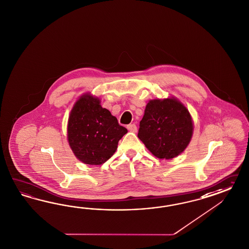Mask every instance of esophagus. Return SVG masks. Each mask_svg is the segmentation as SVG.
Returning a JSON list of instances; mask_svg holds the SVG:
<instances>
[{
  "instance_id": "1",
  "label": "esophagus",
  "mask_w": 249,
  "mask_h": 249,
  "mask_svg": "<svg viewBox=\"0 0 249 249\" xmlns=\"http://www.w3.org/2000/svg\"><path fill=\"white\" fill-rule=\"evenodd\" d=\"M127 128L131 132H137V126L135 124H128Z\"/></svg>"
}]
</instances>
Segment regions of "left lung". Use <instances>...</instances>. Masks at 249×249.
Instances as JSON below:
<instances>
[{
  "label": "left lung",
  "mask_w": 249,
  "mask_h": 249,
  "mask_svg": "<svg viewBox=\"0 0 249 249\" xmlns=\"http://www.w3.org/2000/svg\"><path fill=\"white\" fill-rule=\"evenodd\" d=\"M193 121L187 108L175 98L153 99L140 122L139 139L160 159H173L188 146Z\"/></svg>",
  "instance_id": "left-lung-1"
}]
</instances>
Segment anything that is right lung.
I'll return each instance as SVG.
<instances>
[{
  "label": "right lung",
  "instance_id": "obj_1",
  "mask_svg": "<svg viewBox=\"0 0 249 249\" xmlns=\"http://www.w3.org/2000/svg\"><path fill=\"white\" fill-rule=\"evenodd\" d=\"M127 132L117 118L101 107L99 99L90 95L76 101L68 120V142L76 158L86 164L106 162Z\"/></svg>",
  "mask_w": 249,
  "mask_h": 249
}]
</instances>
